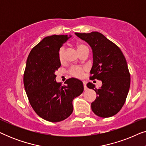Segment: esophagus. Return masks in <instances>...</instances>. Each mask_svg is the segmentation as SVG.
I'll list each match as a JSON object with an SVG mask.
<instances>
[{
  "instance_id": "obj_1",
  "label": "esophagus",
  "mask_w": 146,
  "mask_h": 146,
  "mask_svg": "<svg viewBox=\"0 0 146 146\" xmlns=\"http://www.w3.org/2000/svg\"><path fill=\"white\" fill-rule=\"evenodd\" d=\"M83 84H84V90H87L86 82L85 81H83Z\"/></svg>"
}]
</instances>
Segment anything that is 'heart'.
<instances>
[{
  "mask_svg": "<svg viewBox=\"0 0 146 146\" xmlns=\"http://www.w3.org/2000/svg\"><path fill=\"white\" fill-rule=\"evenodd\" d=\"M76 47H77L78 52H81L82 50L86 48H87L86 46H85L84 44H80V43L77 44ZM64 52H65V48L64 46L61 47L60 48L59 52H58V58L60 61L63 60L64 57ZM70 74L74 77L81 78L82 76L84 74V69L80 67H74L70 70Z\"/></svg>",
  "mask_w": 146,
  "mask_h": 146,
  "instance_id": "obj_1",
  "label": "heart"
}]
</instances>
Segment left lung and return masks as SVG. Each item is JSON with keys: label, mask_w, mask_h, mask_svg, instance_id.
I'll return each mask as SVG.
<instances>
[{"label": "left lung", "mask_w": 146, "mask_h": 146, "mask_svg": "<svg viewBox=\"0 0 146 146\" xmlns=\"http://www.w3.org/2000/svg\"><path fill=\"white\" fill-rule=\"evenodd\" d=\"M75 35L86 42L92 50L90 79L102 81L99 89L92 83L87 84V87L97 94L91 104L92 110L102 117L113 116L124 104L130 86L126 60L119 47L98 32Z\"/></svg>", "instance_id": "1"}]
</instances>
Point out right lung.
<instances>
[{
	"instance_id": "1",
	"label": "right lung",
	"mask_w": 146,
	"mask_h": 146,
	"mask_svg": "<svg viewBox=\"0 0 146 146\" xmlns=\"http://www.w3.org/2000/svg\"><path fill=\"white\" fill-rule=\"evenodd\" d=\"M72 35H52L42 40L28 56L24 86L30 104L42 118L51 122L66 119L73 111V100L84 91L83 83L70 78L65 85L56 80L61 63L58 52Z\"/></svg>"
}]
</instances>
